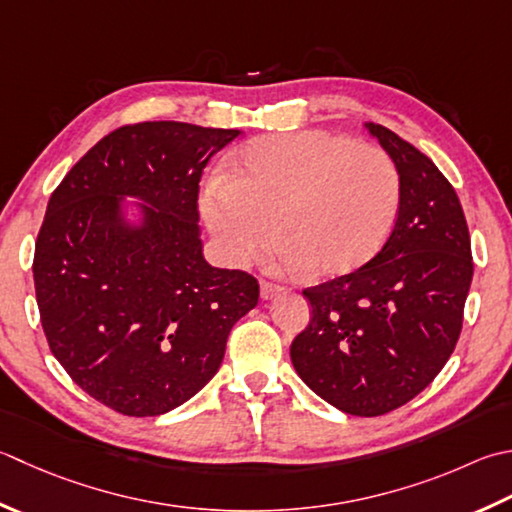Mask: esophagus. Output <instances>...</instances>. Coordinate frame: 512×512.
<instances>
[{
  "label": "esophagus",
  "instance_id": "esophagus-1",
  "mask_svg": "<svg viewBox=\"0 0 512 512\" xmlns=\"http://www.w3.org/2000/svg\"><path fill=\"white\" fill-rule=\"evenodd\" d=\"M259 293H262V299H273V297L284 293V286L268 282V279H262V284H259Z\"/></svg>",
  "mask_w": 512,
  "mask_h": 512
}]
</instances>
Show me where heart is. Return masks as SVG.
I'll return each mask as SVG.
<instances>
[{
  "label": "heart",
  "mask_w": 512,
  "mask_h": 512,
  "mask_svg": "<svg viewBox=\"0 0 512 512\" xmlns=\"http://www.w3.org/2000/svg\"><path fill=\"white\" fill-rule=\"evenodd\" d=\"M402 173L384 148L326 130L259 137L202 193V215L230 264L268 246L315 279L366 266L402 210Z\"/></svg>",
  "instance_id": "1"
}]
</instances>
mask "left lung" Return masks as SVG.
I'll use <instances>...</instances> for the list:
<instances>
[{
    "mask_svg": "<svg viewBox=\"0 0 512 512\" xmlns=\"http://www.w3.org/2000/svg\"><path fill=\"white\" fill-rule=\"evenodd\" d=\"M402 173L404 195L384 248L355 273L304 288L313 308L290 344L297 375L357 417L404 406L433 382L462 333L473 253L455 188L430 159L368 124Z\"/></svg>",
    "mask_w": 512,
    "mask_h": 512,
    "instance_id": "obj_1",
    "label": "left lung"
}]
</instances>
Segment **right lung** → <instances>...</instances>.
<instances>
[{
	"instance_id": "right-lung-1",
	"label": "right lung",
	"mask_w": 512,
	"mask_h": 512,
	"mask_svg": "<svg viewBox=\"0 0 512 512\" xmlns=\"http://www.w3.org/2000/svg\"><path fill=\"white\" fill-rule=\"evenodd\" d=\"M233 128L139 122L108 133L48 199L33 257L50 353L99 404L155 417L188 402L224 359L239 319L257 306L246 270L213 268L199 239V179ZM151 204L128 231L116 195Z\"/></svg>"
}]
</instances>
